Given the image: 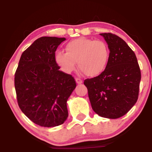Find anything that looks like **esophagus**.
Segmentation results:
<instances>
[{"mask_svg": "<svg viewBox=\"0 0 152 152\" xmlns=\"http://www.w3.org/2000/svg\"><path fill=\"white\" fill-rule=\"evenodd\" d=\"M75 81H76L77 84H82V83L83 82V81L80 78H75Z\"/></svg>", "mask_w": 152, "mask_h": 152, "instance_id": "obj_1", "label": "esophagus"}]
</instances>
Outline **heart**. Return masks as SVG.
I'll return each mask as SVG.
<instances>
[{
  "label": "heart",
  "instance_id": "heart-1",
  "mask_svg": "<svg viewBox=\"0 0 152 152\" xmlns=\"http://www.w3.org/2000/svg\"><path fill=\"white\" fill-rule=\"evenodd\" d=\"M66 53L55 54V61L66 73L78 68L86 76L93 77L100 75L107 65L110 55L109 46L104 41L81 37L73 39L65 45Z\"/></svg>",
  "mask_w": 152,
  "mask_h": 152
}]
</instances>
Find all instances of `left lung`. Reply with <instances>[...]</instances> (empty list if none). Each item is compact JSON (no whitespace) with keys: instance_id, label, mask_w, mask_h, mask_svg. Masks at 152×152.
<instances>
[{"instance_id":"obj_1","label":"left lung","mask_w":152,"mask_h":152,"mask_svg":"<svg viewBox=\"0 0 152 152\" xmlns=\"http://www.w3.org/2000/svg\"><path fill=\"white\" fill-rule=\"evenodd\" d=\"M110 55L104 70L86 79L93 111L103 118L116 119L127 113L138 100L140 69L134 52L123 39L112 33H102Z\"/></svg>"}]
</instances>
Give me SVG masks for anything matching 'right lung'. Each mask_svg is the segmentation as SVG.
<instances>
[{"instance_id": "obj_1", "label": "right lung", "mask_w": 152, "mask_h": 152, "mask_svg": "<svg viewBox=\"0 0 152 152\" xmlns=\"http://www.w3.org/2000/svg\"><path fill=\"white\" fill-rule=\"evenodd\" d=\"M65 38L37 39L20 57L14 75L18 104L29 119L44 127L63 124L66 102L76 87L71 75L59 70L55 51Z\"/></svg>"}]
</instances>
